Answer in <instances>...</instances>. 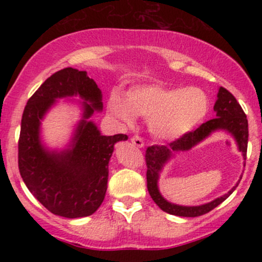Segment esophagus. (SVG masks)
Masks as SVG:
<instances>
[{
    "instance_id": "34e87169",
    "label": "esophagus",
    "mask_w": 262,
    "mask_h": 262,
    "mask_svg": "<svg viewBox=\"0 0 262 262\" xmlns=\"http://www.w3.org/2000/svg\"><path fill=\"white\" fill-rule=\"evenodd\" d=\"M130 141L135 146H138V148H144V140L143 138L139 137V135H134V137H132Z\"/></svg>"
}]
</instances>
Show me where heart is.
Returning a JSON list of instances; mask_svg holds the SVG:
<instances>
[{
  "label": "heart",
  "instance_id": "b5f03b06",
  "mask_svg": "<svg viewBox=\"0 0 262 262\" xmlns=\"http://www.w3.org/2000/svg\"><path fill=\"white\" fill-rule=\"evenodd\" d=\"M206 93L197 87L175 89L160 83L134 86L125 97L118 91L108 96L107 110L124 124H133L135 114L148 118L152 135L175 140L191 132L208 113Z\"/></svg>",
  "mask_w": 262,
  "mask_h": 262
}]
</instances>
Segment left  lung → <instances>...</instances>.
Here are the masks:
<instances>
[{"label":"left lung","instance_id":"1","mask_svg":"<svg viewBox=\"0 0 262 262\" xmlns=\"http://www.w3.org/2000/svg\"><path fill=\"white\" fill-rule=\"evenodd\" d=\"M214 111L217 113V118L210 119V121L203 123L196 130L188 132L183 137L179 138L169 145H152L146 149L145 161H146V182H148V191L151 196L152 201L158 204L164 212L179 217H200L206 214L219 206L223 201L227 200L237 187L240 181L230 189L228 193L223 194L222 197L215 198L212 202L201 204V206H179L173 204L165 200L161 196L158 187V181L160 172L164 165L173 156V152L186 151L193 148L198 143L209 137L213 132L223 129L230 133L235 139L237 148L242 151L244 160L246 159V150H248V119L246 114L243 111L242 106L236 98L224 87H219L217 95V101L214 103ZM242 180V179H240Z\"/></svg>","mask_w":262,"mask_h":262}]
</instances>
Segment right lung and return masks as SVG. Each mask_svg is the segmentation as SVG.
Returning <instances> with one entry per match:
<instances>
[{
	"instance_id": "add662e5",
	"label": "right lung",
	"mask_w": 262,
	"mask_h": 262,
	"mask_svg": "<svg viewBox=\"0 0 262 262\" xmlns=\"http://www.w3.org/2000/svg\"><path fill=\"white\" fill-rule=\"evenodd\" d=\"M73 95L84 100L83 118L68 148L49 150L41 144L40 121L56 99ZM102 108V92L95 81L86 71L73 68L48 77L27 102L18 141V167L27 188L53 214L87 217L103 202L114 144L128 137L101 134L90 117Z\"/></svg>"
}]
</instances>
